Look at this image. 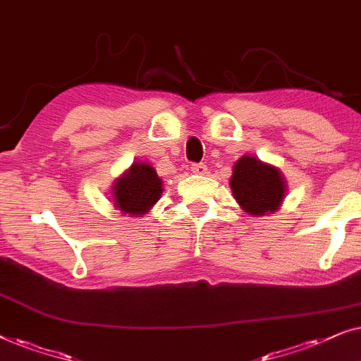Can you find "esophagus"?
<instances>
[{"mask_svg": "<svg viewBox=\"0 0 361 361\" xmlns=\"http://www.w3.org/2000/svg\"><path fill=\"white\" fill-rule=\"evenodd\" d=\"M190 170L196 173V175H206V171H208V166L203 165V163H193V165L190 166Z\"/></svg>", "mask_w": 361, "mask_h": 361, "instance_id": "esophagus-1", "label": "esophagus"}]
</instances>
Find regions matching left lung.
<instances>
[{
	"label": "left lung",
	"mask_w": 361,
	"mask_h": 361,
	"mask_svg": "<svg viewBox=\"0 0 361 361\" xmlns=\"http://www.w3.org/2000/svg\"><path fill=\"white\" fill-rule=\"evenodd\" d=\"M231 190L239 206L252 216L274 213L286 196V181L279 168L244 155L234 163Z\"/></svg>",
	"instance_id": "1"
}]
</instances>
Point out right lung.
<instances>
[{
    "instance_id": "right-lung-1",
    "label": "right lung",
    "mask_w": 361,
    "mask_h": 361,
    "mask_svg": "<svg viewBox=\"0 0 361 361\" xmlns=\"http://www.w3.org/2000/svg\"><path fill=\"white\" fill-rule=\"evenodd\" d=\"M163 181L148 163H133L114 185V204L123 214L143 216L160 200Z\"/></svg>"
}]
</instances>
